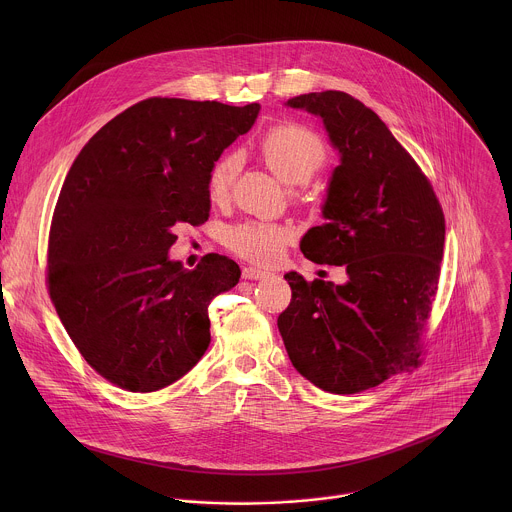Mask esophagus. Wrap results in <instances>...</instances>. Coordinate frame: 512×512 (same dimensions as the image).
Returning a JSON list of instances; mask_svg holds the SVG:
<instances>
[{"instance_id": "34e87169", "label": "esophagus", "mask_w": 512, "mask_h": 512, "mask_svg": "<svg viewBox=\"0 0 512 512\" xmlns=\"http://www.w3.org/2000/svg\"><path fill=\"white\" fill-rule=\"evenodd\" d=\"M268 276V272H264V270H258V268H244L242 270V278L244 280H262V278H266Z\"/></svg>"}]
</instances>
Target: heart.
I'll return each instance as SVG.
<instances>
[{
    "label": "heart",
    "mask_w": 512,
    "mask_h": 512,
    "mask_svg": "<svg viewBox=\"0 0 512 512\" xmlns=\"http://www.w3.org/2000/svg\"><path fill=\"white\" fill-rule=\"evenodd\" d=\"M258 149L264 163L284 183L299 185L301 189L327 161L325 140L309 126L297 122H284L268 130ZM240 167V155L234 151L224 153L213 163L207 177V193L213 203L230 199ZM292 236V228L284 224L246 220L228 228L226 242L236 256L260 266H270L282 258Z\"/></svg>",
    "instance_id": "obj_1"
}]
</instances>
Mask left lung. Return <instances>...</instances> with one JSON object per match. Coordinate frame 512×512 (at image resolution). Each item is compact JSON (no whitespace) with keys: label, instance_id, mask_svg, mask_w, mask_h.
<instances>
[{"label":"left lung","instance_id":"left-lung-1","mask_svg":"<svg viewBox=\"0 0 512 512\" xmlns=\"http://www.w3.org/2000/svg\"><path fill=\"white\" fill-rule=\"evenodd\" d=\"M288 104L321 116L341 151L325 222L299 248L315 264L345 266L349 282L286 274L292 301L278 329L301 376L333 394H357L422 365L445 217L426 173L361 100L325 90Z\"/></svg>","mask_w":512,"mask_h":512}]
</instances>
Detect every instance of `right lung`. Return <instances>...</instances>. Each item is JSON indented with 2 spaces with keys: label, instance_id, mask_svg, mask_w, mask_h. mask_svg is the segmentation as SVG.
Here are the masks:
<instances>
[{
  "label": "right lung",
  "instance_id": "obj_1",
  "mask_svg": "<svg viewBox=\"0 0 512 512\" xmlns=\"http://www.w3.org/2000/svg\"><path fill=\"white\" fill-rule=\"evenodd\" d=\"M258 110L153 96L74 159L51 220L47 290L82 359L118 388L161 390L205 355L209 305L240 268L207 254L187 270L167 250L177 222L209 219V171Z\"/></svg>",
  "mask_w": 512,
  "mask_h": 512
}]
</instances>
